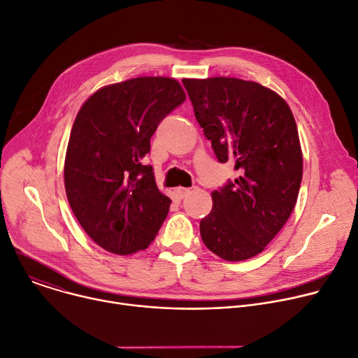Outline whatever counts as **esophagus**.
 Returning a JSON list of instances; mask_svg holds the SVG:
<instances>
[{
    "label": "esophagus",
    "instance_id": "1",
    "mask_svg": "<svg viewBox=\"0 0 358 358\" xmlns=\"http://www.w3.org/2000/svg\"><path fill=\"white\" fill-rule=\"evenodd\" d=\"M189 192H191L189 188H184V187H177V188H174V195H176L178 199L185 198Z\"/></svg>",
    "mask_w": 358,
    "mask_h": 358
}]
</instances>
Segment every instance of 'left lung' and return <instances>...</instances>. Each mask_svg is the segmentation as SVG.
<instances>
[{
  "mask_svg": "<svg viewBox=\"0 0 358 358\" xmlns=\"http://www.w3.org/2000/svg\"><path fill=\"white\" fill-rule=\"evenodd\" d=\"M195 119L220 163L239 177L213 195L199 222L202 242L217 257H257L289 220L297 201L303 156L289 105L257 82L215 76L182 79Z\"/></svg>",
  "mask_w": 358,
  "mask_h": 358,
  "instance_id": "1",
  "label": "left lung"
}]
</instances>
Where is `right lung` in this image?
Returning a JSON list of instances; mask_svg holds the SVG:
<instances>
[{
  "label": "right lung",
  "mask_w": 358,
  "mask_h": 358,
  "mask_svg": "<svg viewBox=\"0 0 358 358\" xmlns=\"http://www.w3.org/2000/svg\"><path fill=\"white\" fill-rule=\"evenodd\" d=\"M185 100L173 78L141 76L100 87L72 126L65 167L69 206L100 248L133 255L155 241L171 199L143 159L159 123Z\"/></svg>",
  "instance_id": "add662e5"
}]
</instances>
